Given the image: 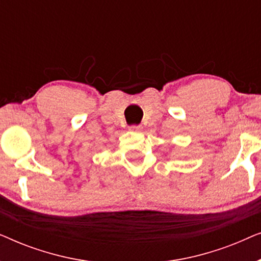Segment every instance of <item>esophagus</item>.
Wrapping results in <instances>:
<instances>
[{
	"instance_id": "34e87169",
	"label": "esophagus",
	"mask_w": 261,
	"mask_h": 261,
	"mask_svg": "<svg viewBox=\"0 0 261 261\" xmlns=\"http://www.w3.org/2000/svg\"><path fill=\"white\" fill-rule=\"evenodd\" d=\"M129 129L132 132H140L142 129V126L141 124H132V126L129 127Z\"/></svg>"
}]
</instances>
